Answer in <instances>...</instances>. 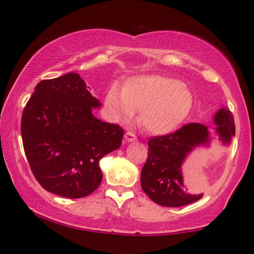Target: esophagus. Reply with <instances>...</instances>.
<instances>
[{
  "instance_id": "34e87169",
  "label": "esophagus",
  "mask_w": 254,
  "mask_h": 254,
  "mask_svg": "<svg viewBox=\"0 0 254 254\" xmlns=\"http://www.w3.org/2000/svg\"><path fill=\"white\" fill-rule=\"evenodd\" d=\"M124 139H126L127 142H132V141H136V135L132 131H127L124 134Z\"/></svg>"
}]
</instances>
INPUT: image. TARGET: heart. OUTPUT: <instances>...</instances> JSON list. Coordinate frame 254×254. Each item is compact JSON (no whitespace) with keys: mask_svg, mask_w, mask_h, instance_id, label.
Listing matches in <instances>:
<instances>
[{"mask_svg":"<svg viewBox=\"0 0 254 254\" xmlns=\"http://www.w3.org/2000/svg\"><path fill=\"white\" fill-rule=\"evenodd\" d=\"M105 105L117 120L130 119L139 109L137 120L154 134L175 131L190 114L194 95L178 79L162 75H139L124 83L122 92L112 86Z\"/></svg>","mask_w":254,"mask_h":254,"instance_id":"b5f03b06","label":"heart"}]
</instances>
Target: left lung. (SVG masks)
<instances>
[{"instance_id": "left-lung-1", "label": "left lung", "mask_w": 254, "mask_h": 254, "mask_svg": "<svg viewBox=\"0 0 254 254\" xmlns=\"http://www.w3.org/2000/svg\"><path fill=\"white\" fill-rule=\"evenodd\" d=\"M214 122L223 143H230L235 135L232 112L221 109ZM208 141V128L200 123H187L175 132L150 137L148 158L141 171V187L149 198L166 207H179L200 199L201 194L190 195L184 189L182 163L192 148Z\"/></svg>"}]
</instances>
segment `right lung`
<instances>
[{
    "label": "right lung",
    "instance_id": "obj_1",
    "mask_svg": "<svg viewBox=\"0 0 254 254\" xmlns=\"http://www.w3.org/2000/svg\"><path fill=\"white\" fill-rule=\"evenodd\" d=\"M101 103L78 74L44 79L21 119L23 149L34 178L67 198L88 196L100 186L101 159L120 148L123 128L93 115Z\"/></svg>",
    "mask_w": 254,
    "mask_h": 254
}]
</instances>
